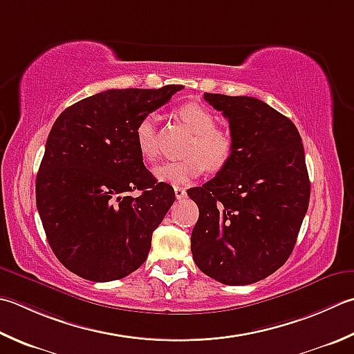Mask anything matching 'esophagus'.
Here are the masks:
<instances>
[{
	"label": "esophagus",
	"instance_id": "esophagus-1",
	"mask_svg": "<svg viewBox=\"0 0 354 354\" xmlns=\"http://www.w3.org/2000/svg\"><path fill=\"white\" fill-rule=\"evenodd\" d=\"M185 195H187V192H185L184 187H175L176 199H183V198H185Z\"/></svg>",
	"mask_w": 354,
	"mask_h": 354
}]
</instances>
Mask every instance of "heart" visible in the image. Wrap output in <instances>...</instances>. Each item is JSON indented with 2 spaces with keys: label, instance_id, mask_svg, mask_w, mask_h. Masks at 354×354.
<instances>
[{
  "label": "heart",
  "instance_id": "1",
  "mask_svg": "<svg viewBox=\"0 0 354 354\" xmlns=\"http://www.w3.org/2000/svg\"><path fill=\"white\" fill-rule=\"evenodd\" d=\"M178 115L193 131V138L185 149V153L189 156L156 165L153 175L158 181L183 185L203 175L205 169L212 171L223 170L230 162L234 150V141L230 131L216 127V115L199 102L184 104L178 109ZM135 142L144 159L153 161L158 156L159 135L156 118L153 115H145L138 121L135 127Z\"/></svg>",
  "mask_w": 354,
  "mask_h": 354
}]
</instances>
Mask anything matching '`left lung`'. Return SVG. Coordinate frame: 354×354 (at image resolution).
I'll use <instances>...</instances> for the list:
<instances>
[{
	"instance_id": "obj_1",
	"label": "left lung",
	"mask_w": 354,
	"mask_h": 354,
	"mask_svg": "<svg viewBox=\"0 0 354 354\" xmlns=\"http://www.w3.org/2000/svg\"><path fill=\"white\" fill-rule=\"evenodd\" d=\"M223 112L233 156L203 187L187 190L199 209L193 261L225 286H248L286 264L310 201L299 131L287 116L252 96L204 93Z\"/></svg>"
}]
</instances>
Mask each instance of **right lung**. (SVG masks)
<instances>
[{"label":"right lung","mask_w":354,"mask_h":354,"mask_svg":"<svg viewBox=\"0 0 354 354\" xmlns=\"http://www.w3.org/2000/svg\"><path fill=\"white\" fill-rule=\"evenodd\" d=\"M181 88L106 90L55 121L37 175V209L48 245L72 273L109 282L147 259L175 192L145 169L135 127Z\"/></svg>","instance_id":"1"}]
</instances>
